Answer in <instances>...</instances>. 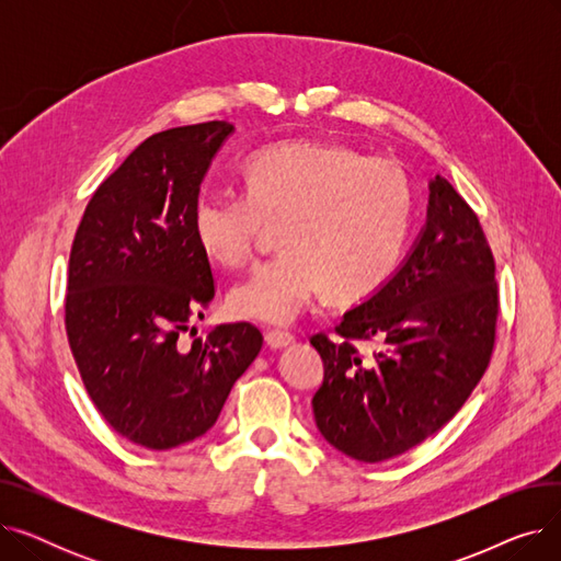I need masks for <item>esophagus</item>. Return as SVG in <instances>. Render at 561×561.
<instances>
[{
  "label": "esophagus",
  "mask_w": 561,
  "mask_h": 561,
  "mask_svg": "<svg viewBox=\"0 0 561 561\" xmlns=\"http://www.w3.org/2000/svg\"><path fill=\"white\" fill-rule=\"evenodd\" d=\"M293 341H296V336H293L290 332H282V330H268V332H265V343H268V347H273V350L286 347Z\"/></svg>",
  "instance_id": "esophagus-1"
}]
</instances>
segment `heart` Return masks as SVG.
<instances>
[{
  "label": "heart",
  "mask_w": 561,
  "mask_h": 561,
  "mask_svg": "<svg viewBox=\"0 0 561 561\" xmlns=\"http://www.w3.org/2000/svg\"><path fill=\"white\" fill-rule=\"evenodd\" d=\"M245 193H202L193 233L211 261L239 268L279 222L282 252L236 284L241 320L286 325L325 288L339 302L370 298L398 268L414 220L404 170L330 140H288L243 165Z\"/></svg>",
  "instance_id": "1"
}]
</instances>
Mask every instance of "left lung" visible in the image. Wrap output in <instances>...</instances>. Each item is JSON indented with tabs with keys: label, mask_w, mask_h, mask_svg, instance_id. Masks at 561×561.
<instances>
[{
	"label": "left lung",
	"mask_w": 561,
	"mask_h": 561,
	"mask_svg": "<svg viewBox=\"0 0 561 561\" xmlns=\"http://www.w3.org/2000/svg\"><path fill=\"white\" fill-rule=\"evenodd\" d=\"M500 313L495 259L478 214L444 176L400 271L334 328L311 336L325 362L313 419L343 455L377 463L423 444L489 368ZM382 350L364 358L357 340Z\"/></svg>",
	"instance_id": "left-lung-1"
}]
</instances>
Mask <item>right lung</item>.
Returning a JSON list of instances; mask_svg holds the SVG:
<instances>
[{
  "instance_id": "1",
  "label": "right lung",
  "mask_w": 561,
  "mask_h": 561,
  "mask_svg": "<svg viewBox=\"0 0 561 561\" xmlns=\"http://www.w3.org/2000/svg\"><path fill=\"white\" fill-rule=\"evenodd\" d=\"M231 131L211 121L142 140L98 186L72 241L66 332L75 364L104 421L147 450L214 427L263 345L250 322L180 341L216 296L193 206Z\"/></svg>"
}]
</instances>
